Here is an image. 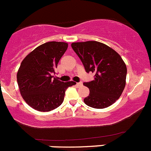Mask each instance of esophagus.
I'll list each match as a JSON object with an SVG mask.
<instances>
[{
	"mask_svg": "<svg viewBox=\"0 0 151 151\" xmlns=\"http://www.w3.org/2000/svg\"><path fill=\"white\" fill-rule=\"evenodd\" d=\"M82 85H83L82 82H78V83H76V85L78 86V87H82Z\"/></svg>",
	"mask_w": 151,
	"mask_h": 151,
	"instance_id": "34e87169",
	"label": "esophagus"
}]
</instances>
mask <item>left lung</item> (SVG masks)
I'll use <instances>...</instances> for the list:
<instances>
[{
  "instance_id": "obj_1",
  "label": "left lung",
  "mask_w": 151,
  "mask_h": 151,
  "mask_svg": "<svg viewBox=\"0 0 151 151\" xmlns=\"http://www.w3.org/2000/svg\"><path fill=\"white\" fill-rule=\"evenodd\" d=\"M85 71L95 73L93 81L84 82L90 93L84 99L96 109L108 107L116 102L125 86L127 68L120 55L113 48L96 41L73 42L71 45Z\"/></svg>"
}]
</instances>
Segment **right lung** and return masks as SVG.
<instances>
[{"label": "right lung", "instance_id": "obj_1", "mask_svg": "<svg viewBox=\"0 0 151 151\" xmlns=\"http://www.w3.org/2000/svg\"><path fill=\"white\" fill-rule=\"evenodd\" d=\"M67 47L66 42H47L21 63L17 75L19 88L24 101L35 110L48 112L57 108L62 104L66 89L76 84L61 82L53 76Z\"/></svg>", "mask_w": 151, "mask_h": 151}]
</instances>
